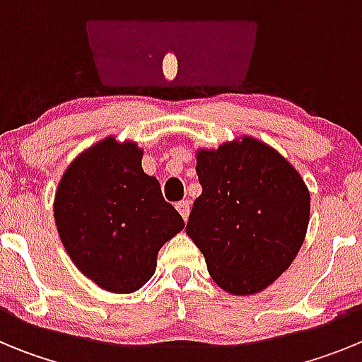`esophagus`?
<instances>
[{"instance_id":"1","label":"esophagus","mask_w":362,"mask_h":362,"mask_svg":"<svg viewBox=\"0 0 362 362\" xmlns=\"http://www.w3.org/2000/svg\"><path fill=\"white\" fill-rule=\"evenodd\" d=\"M175 209L179 210V214H181V216H183V219L187 221L188 214H190V201H187V199L179 201V203H175Z\"/></svg>"}]
</instances>
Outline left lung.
Masks as SVG:
<instances>
[{"instance_id": "left-lung-1", "label": "left lung", "mask_w": 362, "mask_h": 362, "mask_svg": "<svg viewBox=\"0 0 362 362\" xmlns=\"http://www.w3.org/2000/svg\"><path fill=\"white\" fill-rule=\"evenodd\" d=\"M203 187L187 233L204 255L212 279L233 296L270 286L305 241L310 192L276 148L255 137L197 150Z\"/></svg>"}]
</instances>
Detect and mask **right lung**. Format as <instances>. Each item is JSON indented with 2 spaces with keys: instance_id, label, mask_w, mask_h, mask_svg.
<instances>
[{
  "instance_id": "1",
  "label": "right lung",
  "mask_w": 362,
  "mask_h": 362,
  "mask_svg": "<svg viewBox=\"0 0 362 362\" xmlns=\"http://www.w3.org/2000/svg\"><path fill=\"white\" fill-rule=\"evenodd\" d=\"M141 159L134 141L105 137L70 163L54 197L56 228L72 263L114 293L141 288L161 246L185 228Z\"/></svg>"
}]
</instances>
